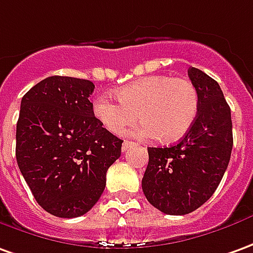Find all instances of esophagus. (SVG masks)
Instances as JSON below:
<instances>
[{
    "mask_svg": "<svg viewBox=\"0 0 253 253\" xmlns=\"http://www.w3.org/2000/svg\"><path fill=\"white\" fill-rule=\"evenodd\" d=\"M133 146H135V143H133V142H129V140H124L121 150H123V151H126V150L130 149V147H133Z\"/></svg>",
    "mask_w": 253,
    "mask_h": 253,
    "instance_id": "34e87169",
    "label": "esophagus"
}]
</instances>
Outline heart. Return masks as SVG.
Segmentation results:
<instances>
[{
	"instance_id": "b5f03b06",
	"label": "heart",
	"mask_w": 253,
	"mask_h": 253,
	"mask_svg": "<svg viewBox=\"0 0 253 253\" xmlns=\"http://www.w3.org/2000/svg\"><path fill=\"white\" fill-rule=\"evenodd\" d=\"M120 103L107 96L93 102V114L111 133H121L139 118L130 133L136 137L157 136L164 143L180 140L196 121L200 97L187 78L151 76L136 80L117 90Z\"/></svg>"
}]
</instances>
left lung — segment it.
<instances>
[{"mask_svg": "<svg viewBox=\"0 0 253 253\" xmlns=\"http://www.w3.org/2000/svg\"><path fill=\"white\" fill-rule=\"evenodd\" d=\"M189 77L200 97L196 121L175 146L147 149L142 179L147 201L167 215H186L207 203L233 149L231 111L219 84L196 67H190Z\"/></svg>", "mask_w": 253, "mask_h": 253, "instance_id": "1", "label": "left lung"}]
</instances>
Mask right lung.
Masks as SVG:
<instances>
[{
	"label": "right lung",
	"instance_id": "1",
	"mask_svg": "<svg viewBox=\"0 0 253 253\" xmlns=\"http://www.w3.org/2000/svg\"><path fill=\"white\" fill-rule=\"evenodd\" d=\"M93 83L52 76L20 103L16 160L36 201L50 215L78 217L97 203L123 140L102 126L88 97Z\"/></svg>",
	"mask_w": 253,
	"mask_h": 253
}]
</instances>
